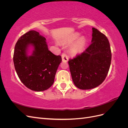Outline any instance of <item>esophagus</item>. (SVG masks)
<instances>
[{
    "label": "esophagus",
    "mask_w": 128,
    "mask_h": 128,
    "mask_svg": "<svg viewBox=\"0 0 128 128\" xmlns=\"http://www.w3.org/2000/svg\"><path fill=\"white\" fill-rule=\"evenodd\" d=\"M62 60L64 62H67L68 60V56L66 54V53H62Z\"/></svg>",
    "instance_id": "obj_1"
}]
</instances>
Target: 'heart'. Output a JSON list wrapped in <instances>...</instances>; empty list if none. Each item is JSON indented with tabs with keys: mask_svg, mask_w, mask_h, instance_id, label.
<instances>
[{
	"mask_svg": "<svg viewBox=\"0 0 128 128\" xmlns=\"http://www.w3.org/2000/svg\"><path fill=\"white\" fill-rule=\"evenodd\" d=\"M80 36V34L74 33L65 40V42L67 44H71L74 42L71 46L70 49V53L74 56L82 53L84 51L86 44V38L82 36L79 38Z\"/></svg>",
	"mask_w": 128,
	"mask_h": 128,
	"instance_id": "obj_1",
	"label": "heart"
}]
</instances>
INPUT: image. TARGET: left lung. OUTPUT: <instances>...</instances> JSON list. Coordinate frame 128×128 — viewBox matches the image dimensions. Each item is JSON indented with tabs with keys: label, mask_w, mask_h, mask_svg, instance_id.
<instances>
[{
	"label": "left lung",
	"mask_w": 128,
	"mask_h": 128,
	"mask_svg": "<svg viewBox=\"0 0 128 128\" xmlns=\"http://www.w3.org/2000/svg\"><path fill=\"white\" fill-rule=\"evenodd\" d=\"M92 36L90 46L68 61L73 82L82 90H89L101 84L111 63L112 53L107 37L94 28H92Z\"/></svg>",
	"instance_id": "left-lung-1"
}]
</instances>
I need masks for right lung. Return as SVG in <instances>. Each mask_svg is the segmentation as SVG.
<instances>
[{
	"instance_id": "1",
	"label": "right lung",
	"mask_w": 128,
	"mask_h": 128,
	"mask_svg": "<svg viewBox=\"0 0 128 128\" xmlns=\"http://www.w3.org/2000/svg\"><path fill=\"white\" fill-rule=\"evenodd\" d=\"M32 46V55L27 54L29 46ZM62 61L60 56L49 51L46 38L34 30L22 35L15 46L14 67L22 83L30 90L42 91L51 87Z\"/></svg>"
}]
</instances>
